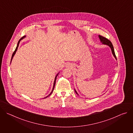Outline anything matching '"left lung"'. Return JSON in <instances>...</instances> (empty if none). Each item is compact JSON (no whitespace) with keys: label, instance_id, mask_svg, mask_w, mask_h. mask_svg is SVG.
Listing matches in <instances>:
<instances>
[{"label":"left lung","instance_id":"8db88e82","mask_svg":"<svg viewBox=\"0 0 133 133\" xmlns=\"http://www.w3.org/2000/svg\"><path fill=\"white\" fill-rule=\"evenodd\" d=\"M99 39H100L101 42L103 43V44H105V45H107L109 46L110 47V48H111V49L112 53L114 56L115 57V58L116 59H117V58H116V56L115 54L114 49V47H113L112 44V43H111V42H110L109 40H108L107 38H106V37H104V36H101V35H99ZM75 91L76 92V94L78 95L77 91H76L75 90Z\"/></svg>","mask_w":133,"mask_h":133}]
</instances>
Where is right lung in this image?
<instances>
[{
  "instance_id": "right-lung-1",
  "label": "right lung",
  "mask_w": 133,
  "mask_h": 133,
  "mask_svg": "<svg viewBox=\"0 0 133 133\" xmlns=\"http://www.w3.org/2000/svg\"><path fill=\"white\" fill-rule=\"evenodd\" d=\"M25 37V36H23V37H22L21 38L19 39V41H18V44H17V47H16V49H15V51H14V52H13V54H12V57H11V60H12V58H13V57H14V56L15 55V53H16V51H17V49H18V46H19V43H20V41L22 39H23ZM58 74L56 76V77H55V81H54V86H53V88H52V91H51V92L50 93V94L49 95H48L47 96H46V97H45V98H47V97H48L49 96H50V95L51 94V93L52 92V91H53V90H54V87H55V84H56V78H57V76H58Z\"/></svg>"
}]
</instances>
